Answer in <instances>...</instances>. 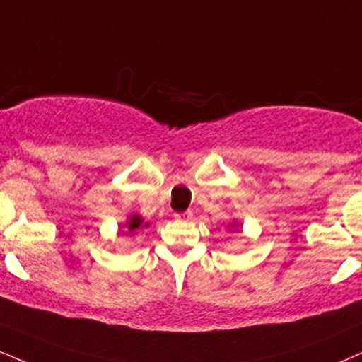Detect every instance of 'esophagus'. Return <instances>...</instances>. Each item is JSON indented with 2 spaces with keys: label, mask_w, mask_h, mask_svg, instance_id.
<instances>
[{
  "label": "esophagus",
  "mask_w": 362,
  "mask_h": 362,
  "mask_svg": "<svg viewBox=\"0 0 362 362\" xmlns=\"http://www.w3.org/2000/svg\"><path fill=\"white\" fill-rule=\"evenodd\" d=\"M175 217L178 221H189V219H192V212H190V211L182 212V214H175Z\"/></svg>",
  "instance_id": "34e87169"
}]
</instances>
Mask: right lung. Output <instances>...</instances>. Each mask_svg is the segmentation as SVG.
I'll return each mask as SVG.
<instances>
[{"mask_svg": "<svg viewBox=\"0 0 362 362\" xmlns=\"http://www.w3.org/2000/svg\"><path fill=\"white\" fill-rule=\"evenodd\" d=\"M139 226H141V219H139V216H133L128 223V229L134 230V229H138Z\"/></svg>", "mask_w": 362, "mask_h": 362, "instance_id": "obj_1", "label": "right lung"}]
</instances>
